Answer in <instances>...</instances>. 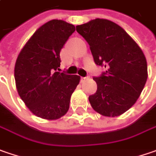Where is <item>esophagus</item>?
Here are the masks:
<instances>
[{
    "mask_svg": "<svg viewBox=\"0 0 156 156\" xmlns=\"http://www.w3.org/2000/svg\"><path fill=\"white\" fill-rule=\"evenodd\" d=\"M90 78V77L89 76H86V77H82L81 78V80H87V79H89Z\"/></svg>",
    "mask_w": 156,
    "mask_h": 156,
    "instance_id": "obj_1",
    "label": "esophagus"
}]
</instances>
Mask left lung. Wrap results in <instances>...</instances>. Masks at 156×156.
Masks as SVG:
<instances>
[{"mask_svg": "<svg viewBox=\"0 0 156 156\" xmlns=\"http://www.w3.org/2000/svg\"><path fill=\"white\" fill-rule=\"evenodd\" d=\"M90 45L93 60L105 71L93 79L97 91L89 96L92 108L106 117L127 111L140 97L147 78L142 51L118 24L109 20H91L76 26Z\"/></svg>", "mask_w": 156, "mask_h": 156, "instance_id": "obj_1", "label": "left lung"}]
</instances>
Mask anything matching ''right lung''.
<instances>
[{"instance_id": "add662e5", "label": "right lung", "mask_w": 156, "mask_h": 156, "mask_svg": "<svg viewBox=\"0 0 156 156\" xmlns=\"http://www.w3.org/2000/svg\"><path fill=\"white\" fill-rule=\"evenodd\" d=\"M75 31L62 20L44 24L25 44L15 66L17 91L25 105L38 117L57 119L69 110L78 75L60 72V51Z\"/></svg>"}]
</instances>
